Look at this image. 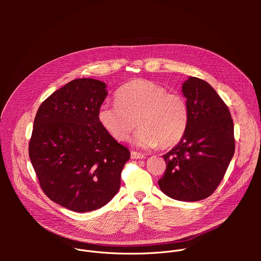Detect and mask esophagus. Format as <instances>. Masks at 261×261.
I'll list each match as a JSON object with an SVG mask.
<instances>
[{
    "label": "esophagus",
    "mask_w": 261,
    "mask_h": 261,
    "mask_svg": "<svg viewBox=\"0 0 261 261\" xmlns=\"http://www.w3.org/2000/svg\"><path fill=\"white\" fill-rule=\"evenodd\" d=\"M145 156L143 154H140V153H137V152H134L132 151L131 152V158L132 159H143Z\"/></svg>",
    "instance_id": "1"
}]
</instances>
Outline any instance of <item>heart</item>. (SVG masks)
<instances>
[{
  "mask_svg": "<svg viewBox=\"0 0 261 261\" xmlns=\"http://www.w3.org/2000/svg\"><path fill=\"white\" fill-rule=\"evenodd\" d=\"M117 103H103L98 110L101 126L115 139L126 141L137 126L133 142L140 147L178 143L187 131L189 107L186 99L161 85L134 80L119 89Z\"/></svg>",
  "mask_w": 261,
  "mask_h": 261,
  "instance_id": "heart-1",
  "label": "heart"
}]
</instances>
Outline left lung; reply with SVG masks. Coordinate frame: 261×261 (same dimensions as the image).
Wrapping results in <instances>:
<instances>
[{"mask_svg":"<svg viewBox=\"0 0 261 261\" xmlns=\"http://www.w3.org/2000/svg\"><path fill=\"white\" fill-rule=\"evenodd\" d=\"M189 124L181 140L163 156L161 191L180 201L212 195L234 154L233 122L227 105L206 82L190 76L181 86Z\"/></svg>","mask_w":261,"mask_h":261,"instance_id":"obj_1","label":"left lung"}]
</instances>
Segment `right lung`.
Listing matches in <instances>:
<instances>
[{
    "instance_id": "add662e5",
    "label": "right lung",
    "mask_w": 261,
    "mask_h": 261,
    "mask_svg": "<svg viewBox=\"0 0 261 261\" xmlns=\"http://www.w3.org/2000/svg\"><path fill=\"white\" fill-rule=\"evenodd\" d=\"M107 94L101 81L74 80L44 100L34 120L29 155L41 189L74 212H91L113 199L130 159L128 148L98 120Z\"/></svg>"
}]
</instances>
